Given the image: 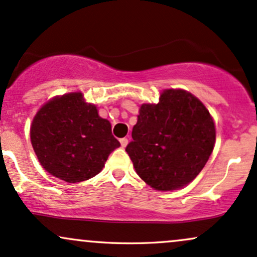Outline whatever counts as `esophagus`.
I'll return each instance as SVG.
<instances>
[{
    "instance_id": "1",
    "label": "esophagus",
    "mask_w": 257,
    "mask_h": 257,
    "mask_svg": "<svg viewBox=\"0 0 257 257\" xmlns=\"http://www.w3.org/2000/svg\"><path fill=\"white\" fill-rule=\"evenodd\" d=\"M127 143H128V140L127 138H121L120 140V144H121V147H122V148H125L126 146H127Z\"/></svg>"
}]
</instances>
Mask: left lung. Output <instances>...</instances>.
Here are the masks:
<instances>
[{
	"label": "left lung",
	"mask_w": 257,
	"mask_h": 257,
	"mask_svg": "<svg viewBox=\"0 0 257 257\" xmlns=\"http://www.w3.org/2000/svg\"><path fill=\"white\" fill-rule=\"evenodd\" d=\"M215 125L203 103L182 90H166L158 104H143L126 147L136 172L157 191L192 182L215 144Z\"/></svg>",
	"instance_id": "8db88e82"
}]
</instances>
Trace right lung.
<instances>
[{
  "label": "right lung",
  "instance_id": "right-lung-1",
  "mask_svg": "<svg viewBox=\"0 0 257 257\" xmlns=\"http://www.w3.org/2000/svg\"><path fill=\"white\" fill-rule=\"evenodd\" d=\"M30 138L43 169L69 183L99 174L110 153L120 147L110 122L77 92L46 103L33 121Z\"/></svg>",
  "mask_w": 257,
  "mask_h": 257
}]
</instances>
